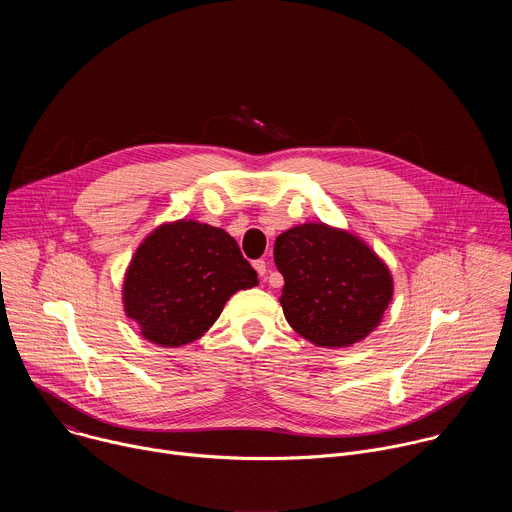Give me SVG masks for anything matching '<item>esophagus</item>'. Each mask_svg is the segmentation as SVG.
Listing matches in <instances>:
<instances>
[{"label": "esophagus", "mask_w": 512, "mask_h": 512, "mask_svg": "<svg viewBox=\"0 0 512 512\" xmlns=\"http://www.w3.org/2000/svg\"><path fill=\"white\" fill-rule=\"evenodd\" d=\"M253 267H255V271L259 273V277H263V279H265V275H267V263H265L263 259H259V261H255V263H253Z\"/></svg>", "instance_id": "esophagus-1"}]
</instances>
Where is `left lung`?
I'll list each match as a JSON object with an SVG mask.
<instances>
[{
  "mask_svg": "<svg viewBox=\"0 0 512 512\" xmlns=\"http://www.w3.org/2000/svg\"><path fill=\"white\" fill-rule=\"evenodd\" d=\"M283 275L279 304L287 324L322 348H346L383 322L393 300L389 265L358 235L326 223H304L275 239Z\"/></svg>",
  "mask_w": 512,
  "mask_h": 512,
  "instance_id": "8db88e82",
  "label": "left lung"
}]
</instances>
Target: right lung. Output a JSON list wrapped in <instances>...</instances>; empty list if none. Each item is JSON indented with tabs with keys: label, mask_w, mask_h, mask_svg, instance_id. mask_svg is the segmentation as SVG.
I'll use <instances>...</instances> for the list:
<instances>
[{
	"label": "right lung",
	"mask_w": 512,
	"mask_h": 512,
	"mask_svg": "<svg viewBox=\"0 0 512 512\" xmlns=\"http://www.w3.org/2000/svg\"><path fill=\"white\" fill-rule=\"evenodd\" d=\"M257 283L227 231L178 218L135 249L123 275V312L145 340L178 348L204 336L237 291Z\"/></svg>",
	"instance_id": "add662e5"
}]
</instances>
